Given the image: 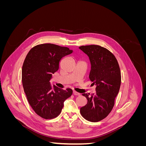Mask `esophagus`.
I'll list each match as a JSON object with an SVG mask.
<instances>
[{"label":"esophagus","mask_w":146,"mask_h":146,"mask_svg":"<svg viewBox=\"0 0 146 146\" xmlns=\"http://www.w3.org/2000/svg\"><path fill=\"white\" fill-rule=\"evenodd\" d=\"M73 94H74L75 96H80V94L79 93V92H77V91H73Z\"/></svg>","instance_id":"esophagus-1"}]
</instances>
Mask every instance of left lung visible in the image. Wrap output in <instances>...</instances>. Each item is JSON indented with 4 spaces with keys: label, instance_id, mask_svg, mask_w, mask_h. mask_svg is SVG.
I'll list each match as a JSON object with an SVG mask.
<instances>
[{
    "label": "left lung",
    "instance_id": "8db88e82",
    "mask_svg": "<svg viewBox=\"0 0 146 146\" xmlns=\"http://www.w3.org/2000/svg\"><path fill=\"white\" fill-rule=\"evenodd\" d=\"M79 48L89 56L91 65L89 78L96 85L95 93L82 94L88 103L80 108V113L87 121L98 122L107 117L114 107L121 86L120 68L116 57L105 47L89 45Z\"/></svg>",
    "mask_w": 146,
    "mask_h": 146
}]
</instances>
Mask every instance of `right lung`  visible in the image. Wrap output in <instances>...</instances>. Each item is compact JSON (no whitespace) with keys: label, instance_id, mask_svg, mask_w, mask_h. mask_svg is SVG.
<instances>
[{"label":"right lung","instance_id":"right-lung-1","mask_svg":"<svg viewBox=\"0 0 146 146\" xmlns=\"http://www.w3.org/2000/svg\"><path fill=\"white\" fill-rule=\"evenodd\" d=\"M72 53L68 47L46 43L31 48L25 57L22 69L24 90L34 111L44 119L58 116L64 102L72 94L70 88H52L50 83L61 58Z\"/></svg>","mask_w":146,"mask_h":146}]
</instances>
